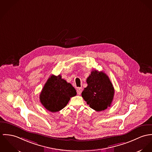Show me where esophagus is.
Returning a JSON list of instances; mask_svg holds the SVG:
<instances>
[{"instance_id":"34e87169","label":"esophagus","mask_w":152,"mask_h":152,"mask_svg":"<svg viewBox=\"0 0 152 152\" xmlns=\"http://www.w3.org/2000/svg\"><path fill=\"white\" fill-rule=\"evenodd\" d=\"M82 88L78 87L77 89V94L80 95L81 93H82Z\"/></svg>"}]
</instances>
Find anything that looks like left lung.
<instances>
[{
  "mask_svg": "<svg viewBox=\"0 0 152 152\" xmlns=\"http://www.w3.org/2000/svg\"><path fill=\"white\" fill-rule=\"evenodd\" d=\"M87 86L82 96L90 107L97 111H104L110 107L114 95V88L108 76L103 72L93 70L86 80Z\"/></svg>",
  "mask_w": 152,
  "mask_h": 152,
  "instance_id": "8db88e82",
  "label": "left lung"
}]
</instances>
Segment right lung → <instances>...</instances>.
Returning <instances> with one entry per match:
<instances>
[{
  "instance_id": "obj_1",
  "label": "right lung",
  "mask_w": 152,
  "mask_h": 152,
  "mask_svg": "<svg viewBox=\"0 0 152 152\" xmlns=\"http://www.w3.org/2000/svg\"><path fill=\"white\" fill-rule=\"evenodd\" d=\"M77 94L72 85L62 79L61 76L52 75L44 85L39 100L42 105L52 113L59 111L68 103L70 97Z\"/></svg>"
}]
</instances>
